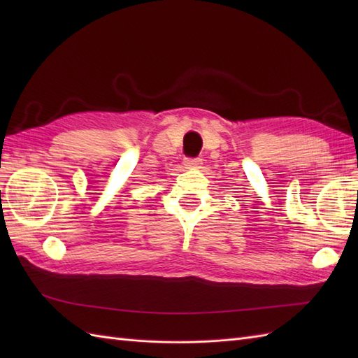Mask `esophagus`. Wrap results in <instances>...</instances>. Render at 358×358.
Returning a JSON list of instances; mask_svg holds the SVG:
<instances>
[{
    "label": "esophagus",
    "mask_w": 358,
    "mask_h": 358,
    "mask_svg": "<svg viewBox=\"0 0 358 358\" xmlns=\"http://www.w3.org/2000/svg\"><path fill=\"white\" fill-rule=\"evenodd\" d=\"M201 164H203V159L200 157L185 159V166L187 167V169H196V167H200Z\"/></svg>",
    "instance_id": "1"
}]
</instances>
